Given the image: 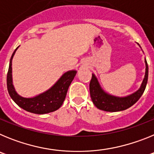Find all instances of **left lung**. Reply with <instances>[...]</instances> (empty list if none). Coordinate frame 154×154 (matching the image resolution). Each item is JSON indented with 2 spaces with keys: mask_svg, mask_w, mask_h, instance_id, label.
Listing matches in <instances>:
<instances>
[{
  "mask_svg": "<svg viewBox=\"0 0 154 154\" xmlns=\"http://www.w3.org/2000/svg\"><path fill=\"white\" fill-rule=\"evenodd\" d=\"M137 45L141 48L140 45L138 43ZM144 62L146 65V69H145L146 71L140 87L139 88L138 90L126 96H116L106 92L99 84L96 75L92 73V79L89 84V92L93 104L99 109L106 112L123 111L130 108L133 104H135L143 93L147 83L148 65L146 58L144 59Z\"/></svg>",
  "mask_w": 154,
  "mask_h": 154,
  "instance_id": "obj_1",
  "label": "left lung"
}]
</instances>
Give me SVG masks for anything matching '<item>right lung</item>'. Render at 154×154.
<instances>
[{"label":"right lung","mask_w":154,"mask_h":154,"mask_svg":"<svg viewBox=\"0 0 154 154\" xmlns=\"http://www.w3.org/2000/svg\"><path fill=\"white\" fill-rule=\"evenodd\" d=\"M18 48L19 46L12 54L7 75V86L11 98L18 106L32 113L45 114L58 109L65 100L69 85L74 79L77 71L69 70L65 72L45 92L33 97H23L16 92L12 79V59Z\"/></svg>","instance_id":"right-lung-1"}]
</instances>
